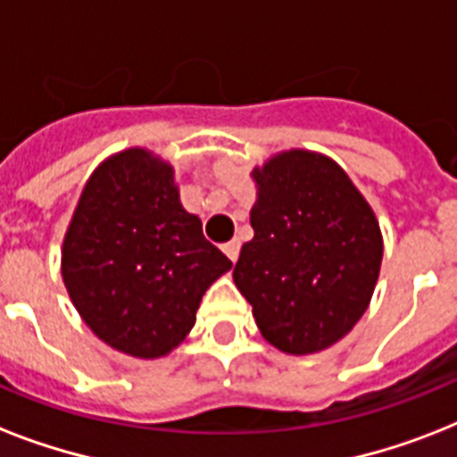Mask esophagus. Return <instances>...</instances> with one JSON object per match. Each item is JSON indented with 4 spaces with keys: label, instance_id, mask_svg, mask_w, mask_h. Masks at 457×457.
I'll return each mask as SVG.
<instances>
[{
    "label": "esophagus",
    "instance_id": "34e87169",
    "mask_svg": "<svg viewBox=\"0 0 457 457\" xmlns=\"http://www.w3.org/2000/svg\"><path fill=\"white\" fill-rule=\"evenodd\" d=\"M222 251H225V256H228L232 263H237V258H239V242L222 244Z\"/></svg>",
    "mask_w": 457,
    "mask_h": 457
}]
</instances>
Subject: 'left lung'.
Instances as JSON below:
<instances>
[{"label": "left lung", "instance_id": "left-lung-1", "mask_svg": "<svg viewBox=\"0 0 457 457\" xmlns=\"http://www.w3.org/2000/svg\"><path fill=\"white\" fill-rule=\"evenodd\" d=\"M251 175L253 239L232 278L265 341L292 355L318 353L368 311L384 253L379 222L322 154L282 152Z\"/></svg>", "mask_w": 457, "mask_h": 457}]
</instances>
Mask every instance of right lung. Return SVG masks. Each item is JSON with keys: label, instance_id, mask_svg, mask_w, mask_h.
I'll use <instances>...</instances> for the list:
<instances>
[{"label": "right lung", "instance_id": "1", "mask_svg": "<svg viewBox=\"0 0 457 457\" xmlns=\"http://www.w3.org/2000/svg\"><path fill=\"white\" fill-rule=\"evenodd\" d=\"M229 268L179 204L170 165L146 149L116 154L92 172L61 251L63 285L80 318L135 358L179 346L201 296Z\"/></svg>", "mask_w": 457, "mask_h": 457}]
</instances>
